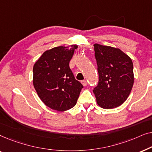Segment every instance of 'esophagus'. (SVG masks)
Wrapping results in <instances>:
<instances>
[{
	"mask_svg": "<svg viewBox=\"0 0 152 152\" xmlns=\"http://www.w3.org/2000/svg\"><path fill=\"white\" fill-rule=\"evenodd\" d=\"M81 82H82V85L84 86H86L87 84H87V82H86V80H82Z\"/></svg>",
	"mask_w": 152,
	"mask_h": 152,
	"instance_id": "esophagus-1",
	"label": "esophagus"
}]
</instances>
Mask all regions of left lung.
Here are the masks:
<instances>
[{"mask_svg":"<svg viewBox=\"0 0 152 152\" xmlns=\"http://www.w3.org/2000/svg\"><path fill=\"white\" fill-rule=\"evenodd\" d=\"M99 82L93 89L99 107L111 109L123 104L134 85L133 62L120 49L94 44Z\"/></svg>","mask_w":152,"mask_h":152,"instance_id":"8db88e82","label":"left lung"}]
</instances>
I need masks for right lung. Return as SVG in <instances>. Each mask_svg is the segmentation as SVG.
I'll return each instance as SVG.
<instances>
[{"instance_id":"add662e5","label":"right lung","mask_w":152,"mask_h":152,"mask_svg":"<svg viewBox=\"0 0 152 152\" xmlns=\"http://www.w3.org/2000/svg\"><path fill=\"white\" fill-rule=\"evenodd\" d=\"M77 45L59 46L43 53L33 67V84L47 107L58 111L76 104L83 85L76 80L69 62Z\"/></svg>"}]
</instances>
